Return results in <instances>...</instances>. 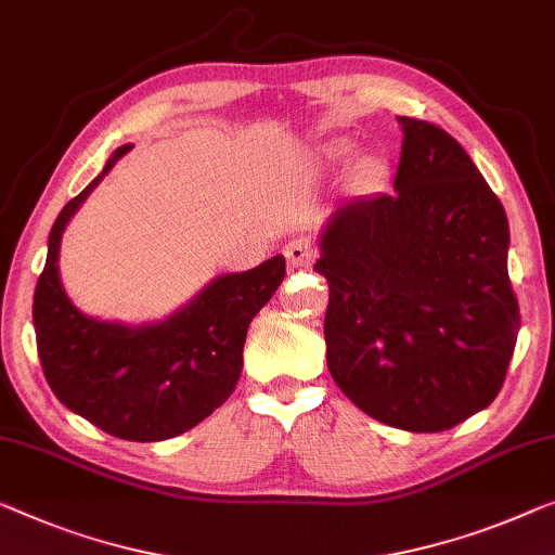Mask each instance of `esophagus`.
I'll use <instances>...</instances> for the list:
<instances>
[{"mask_svg": "<svg viewBox=\"0 0 555 555\" xmlns=\"http://www.w3.org/2000/svg\"><path fill=\"white\" fill-rule=\"evenodd\" d=\"M283 253H285L289 268L310 266V262L314 260V255H318V250H314V245H312L310 237H295V241H289L285 245Z\"/></svg>", "mask_w": 555, "mask_h": 555, "instance_id": "1", "label": "esophagus"}]
</instances>
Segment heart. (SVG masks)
Returning <instances> with one entry per match:
<instances>
[{
    "instance_id": "b5f03b06",
    "label": "heart",
    "mask_w": 555,
    "mask_h": 555,
    "mask_svg": "<svg viewBox=\"0 0 555 555\" xmlns=\"http://www.w3.org/2000/svg\"><path fill=\"white\" fill-rule=\"evenodd\" d=\"M352 143H332V146L325 149V158L330 164H343L349 153H352ZM382 173H385L382 158L374 156V153H366V156L357 158V164L352 166V183L360 185V189H372L382 178Z\"/></svg>"
}]
</instances>
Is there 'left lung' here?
I'll list each match as a JSON object with an SVG mask.
<instances>
[{"instance_id": "obj_1", "label": "left lung", "mask_w": 555, "mask_h": 555, "mask_svg": "<svg viewBox=\"0 0 555 555\" xmlns=\"http://www.w3.org/2000/svg\"><path fill=\"white\" fill-rule=\"evenodd\" d=\"M397 121L395 191L337 206L314 270L337 387L372 420L431 434L496 399L521 314L496 193L447 131Z\"/></svg>"}]
</instances>
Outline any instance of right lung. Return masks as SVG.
<instances>
[{
  "mask_svg": "<svg viewBox=\"0 0 555 555\" xmlns=\"http://www.w3.org/2000/svg\"><path fill=\"white\" fill-rule=\"evenodd\" d=\"M133 146L59 212L34 289L39 360L59 402L126 441H164L193 429L233 395L248 325L285 278V258L212 278L193 300L156 322L99 320L76 307L59 275L62 235L91 191Z\"/></svg>",
  "mask_w": 555,
  "mask_h": 555,
  "instance_id": "1",
  "label": "right lung"
}]
</instances>
